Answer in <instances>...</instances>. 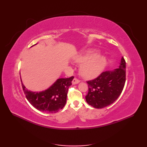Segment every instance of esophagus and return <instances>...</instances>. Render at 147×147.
<instances>
[{"label": "esophagus", "instance_id": "1", "mask_svg": "<svg viewBox=\"0 0 147 147\" xmlns=\"http://www.w3.org/2000/svg\"><path fill=\"white\" fill-rule=\"evenodd\" d=\"M79 82H80V80H78V78H74V80H73V81H72V84H78Z\"/></svg>", "mask_w": 147, "mask_h": 147}]
</instances>
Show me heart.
Segmentation results:
<instances>
[{
    "instance_id": "1",
    "label": "heart",
    "mask_w": 147,
    "mask_h": 147,
    "mask_svg": "<svg viewBox=\"0 0 147 147\" xmlns=\"http://www.w3.org/2000/svg\"><path fill=\"white\" fill-rule=\"evenodd\" d=\"M98 55L96 51H90L74 57L75 62L82 64L80 69L82 77L88 79L94 78L104 70L107 59L105 56Z\"/></svg>"
}]
</instances>
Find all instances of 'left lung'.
Returning a JSON list of instances; mask_svg holds the SVG:
<instances>
[{"label":"left lung","mask_w":147,"mask_h":147,"mask_svg":"<svg viewBox=\"0 0 147 147\" xmlns=\"http://www.w3.org/2000/svg\"><path fill=\"white\" fill-rule=\"evenodd\" d=\"M87 103L96 109L107 107L116 100L126 82V61L123 57L119 68L102 72L97 78L86 82Z\"/></svg>","instance_id":"8db88e82"}]
</instances>
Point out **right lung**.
Wrapping results in <instances>:
<instances>
[{
  "instance_id": "right-lung-1",
  "label": "right lung",
  "mask_w": 147,
  "mask_h": 147,
  "mask_svg": "<svg viewBox=\"0 0 147 147\" xmlns=\"http://www.w3.org/2000/svg\"><path fill=\"white\" fill-rule=\"evenodd\" d=\"M74 78L72 76L57 79L51 87L39 92L29 91L23 83L21 84L26 98L34 107L42 112L53 113L63 109L65 105L69 88L72 85Z\"/></svg>"
}]
</instances>
